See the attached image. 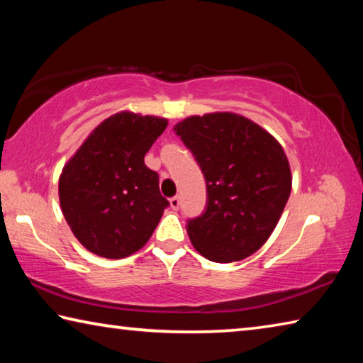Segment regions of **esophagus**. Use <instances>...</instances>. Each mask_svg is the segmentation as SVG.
<instances>
[{"mask_svg": "<svg viewBox=\"0 0 363 363\" xmlns=\"http://www.w3.org/2000/svg\"><path fill=\"white\" fill-rule=\"evenodd\" d=\"M169 205H171V208H173V210H179V206H181L179 196H173V199H169Z\"/></svg>", "mask_w": 363, "mask_h": 363, "instance_id": "34e87169", "label": "esophagus"}]
</instances>
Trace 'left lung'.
Here are the masks:
<instances>
[{
    "mask_svg": "<svg viewBox=\"0 0 363 363\" xmlns=\"http://www.w3.org/2000/svg\"><path fill=\"white\" fill-rule=\"evenodd\" d=\"M206 181V206L187 220L190 242L214 262L256 253L274 232L291 192L277 139L230 112L189 116L174 126Z\"/></svg>",
    "mask_w": 363,
    "mask_h": 363,
    "instance_id": "1",
    "label": "left lung"
}]
</instances>
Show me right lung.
I'll use <instances>...</instances> for the list:
<instances>
[{
    "mask_svg": "<svg viewBox=\"0 0 363 363\" xmlns=\"http://www.w3.org/2000/svg\"><path fill=\"white\" fill-rule=\"evenodd\" d=\"M168 121L120 112L104 120L59 177V200L73 235L108 259L136 253L152 237L169 201L144 157Z\"/></svg>",
    "mask_w": 363,
    "mask_h": 363,
    "instance_id": "right-lung-1",
    "label": "right lung"
}]
</instances>
